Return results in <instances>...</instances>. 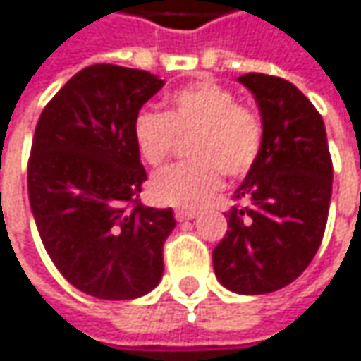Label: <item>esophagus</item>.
Here are the masks:
<instances>
[{
	"label": "esophagus",
	"mask_w": 361,
	"mask_h": 361,
	"mask_svg": "<svg viewBox=\"0 0 361 361\" xmlns=\"http://www.w3.org/2000/svg\"><path fill=\"white\" fill-rule=\"evenodd\" d=\"M194 216H198V210H194V208H178L176 210V219L178 221H190Z\"/></svg>",
	"instance_id": "1"
}]
</instances>
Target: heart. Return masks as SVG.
Instances as JSON below:
<instances>
[{
  "instance_id": "1",
  "label": "heart",
  "mask_w": 361,
  "mask_h": 361,
  "mask_svg": "<svg viewBox=\"0 0 361 361\" xmlns=\"http://www.w3.org/2000/svg\"><path fill=\"white\" fill-rule=\"evenodd\" d=\"M167 112L140 110L135 118V142L142 161L161 167L173 157L180 140L190 138L185 163L157 173L151 198L167 206H200L231 180L245 178L264 149V120L237 102V96L216 81L204 79L176 90Z\"/></svg>"
}]
</instances>
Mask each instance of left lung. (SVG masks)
Listing matches in <instances>:
<instances>
[{
  "instance_id": "8db88e82",
  "label": "left lung",
  "mask_w": 361,
  "mask_h": 361,
  "mask_svg": "<svg viewBox=\"0 0 361 361\" xmlns=\"http://www.w3.org/2000/svg\"><path fill=\"white\" fill-rule=\"evenodd\" d=\"M264 120V149L233 194L228 231L212 251L221 284L239 294H267L292 284L319 251L329 216L333 161L325 122L282 77H239Z\"/></svg>"
}]
</instances>
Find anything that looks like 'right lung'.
<instances>
[{"mask_svg": "<svg viewBox=\"0 0 361 361\" xmlns=\"http://www.w3.org/2000/svg\"><path fill=\"white\" fill-rule=\"evenodd\" d=\"M163 87L155 75L97 63L73 75L38 118L28 198L42 245L77 290L138 298L159 284L171 208L140 204L147 171L135 118Z\"/></svg>", "mask_w": 361, "mask_h": 361, "instance_id": "1", "label": "right lung"}]
</instances>
